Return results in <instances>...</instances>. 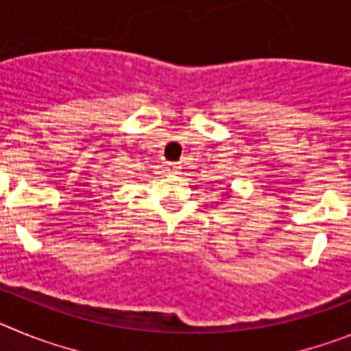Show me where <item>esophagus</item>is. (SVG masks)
Listing matches in <instances>:
<instances>
[{
  "mask_svg": "<svg viewBox=\"0 0 351 351\" xmlns=\"http://www.w3.org/2000/svg\"><path fill=\"white\" fill-rule=\"evenodd\" d=\"M167 170L172 173H179L181 172V165H179V163H169V165H167Z\"/></svg>",
  "mask_w": 351,
  "mask_h": 351,
  "instance_id": "34e87169",
  "label": "esophagus"
}]
</instances>
